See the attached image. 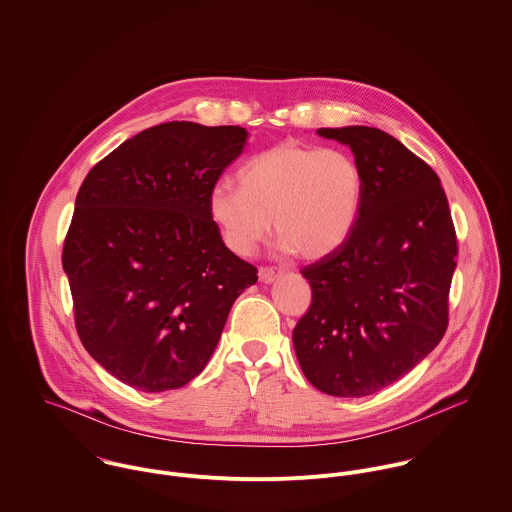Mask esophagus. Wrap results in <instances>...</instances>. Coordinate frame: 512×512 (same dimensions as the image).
<instances>
[{"label":"esophagus","mask_w":512,"mask_h":512,"mask_svg":"<svg viewBox=\"0 0 512 512\" xmlns=\"http://www.w3.org/2000/svg\"><path fill=\"white\" fill-rule=\"evenodd\" d=\"M279 275H281V271H277V269H273V267H261V269H259V281H261V283H273Z\"/></svg>","instance_id":"esophagus-1"}]
</instances>
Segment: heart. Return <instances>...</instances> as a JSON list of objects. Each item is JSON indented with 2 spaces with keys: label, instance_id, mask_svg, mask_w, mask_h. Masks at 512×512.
<instances>
[{
  "label": "heart",
  "instance_id": "b5f03b06",
  "mask_svg": "<svg viewBox=\"0 0 512 512\" xmlns=\"http://www.w3.org/2000/svg\"><path fill=\"white\" fill-rule=\"evenodd\" d=\"M239 182H218L208 196L210 216L237 255H251L273 220L283 251L322 259L355 228L365 192L363 171L351 153L298 141L249 159Z\"/></svg>",
  "mask_w": 512,
  "mask_h": 512
}]
</instances>
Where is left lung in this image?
I'll use <instances>...</instances> for the list:
<instances>
[{
	"label": "left lung",
	"instance_id": "obj_1",
	"mask_svg": "<svg viewBox=\"0 0 512 512\" xmlns=\"http://www.w3.org/2000/svg\"><path fill=\"white\" fill-rule=\"evenodd\" d=\"M353 151L365 192L334 253L304 267L312 302L292 343L306 379L332 397H367L412 371L448 330L457 239L438 174L393 135L322 127Z\"/></svg>",
	"mask_w": 512,
	"mask_h": 512
}]
</instances>
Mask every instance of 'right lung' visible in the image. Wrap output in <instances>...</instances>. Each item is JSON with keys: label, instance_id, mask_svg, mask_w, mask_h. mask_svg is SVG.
I'll use <instances>...</instances> for the list:
<instances>
[{"label": "right lung", "instance_id": "1", "mask_svg": "<svg viewBox=\"0 0 512 512\" xmlns=\"http://www.w3.org/2000/svg\"><path fill=\"white\" fill-rule=\"evenodd\" d=\"M247 141L237 125L171 121L84 178L62 249L86 351L121 383L180 389L210 361L257 269L231 253L208 196Z\"/></svg>", "mask_w": 512, "mask_h": 512}]
</instances>
